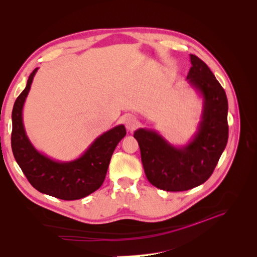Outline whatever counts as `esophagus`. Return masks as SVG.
Segmentation results:
<instances>
[{
  "label": "esophagus",
  "instance_id": "esophagus-1",
  "mask_svg": "<svg viewBox=\"0 0 257 257\" xmlns=\"http://www.w3.org/2000/svg\"><path fill=\"white\" fill-rule=\"evenodd\" d=\"M124 124H125V126L128 131H133L138 125V120L136 119V116L130 114L124 118Z\"/></svg>",
  "mask_w": 257,
  "mask_h": 257
}]
</instances>
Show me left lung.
Wrapping results in <instances>:
<instances>
[{"label": "left lung", "instance_id": "1", "mask_svg": "<svg viewBox=\"0 0 257 257\" xmlns=\"http://www.w3.org/2000/svg\"><path fill=\"white\" fill-rule=\"evenodd\" d=\"M190 59L192 66L186 79L203 98L195 135L185 146L176 147L154 130L134 132L147 179L169 192L191 190L206 182L228 141L226 93L204 61L194 54Z\"/></svg>", "mask_w": 257, "mask_h": 257}]
</instances>
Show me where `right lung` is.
<instances>
[{
	"label": "right lung",
	"mask_w": 257,
	"mask_h": 257,
	"mask_svg": "<svg viewBox=\"0 0 257 257\" xmlns=\"http://www.w3.org/2000/svg\"><path fill=\"white\" fill-rule=\"evenodd\" d=\"M37 68L31 73L26 89L14 104L12 149L19 167L34 189L63 200L80 199L103 184L116 145L126 135L124 125L114 126L93 142L81 157L59 162L35 149L27 136L22 110Z\"/></svg>",
	"instance_id": "obj_1"
}]
</instances>
